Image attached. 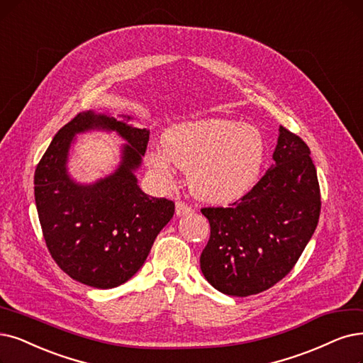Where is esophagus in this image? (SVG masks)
<instances>
[{"mask_svg": "<svg viewBox=\"0 0 363 363\" xmlns=\"http://www.w3.org/2000/svg\"><path fill=\"white\" fill-rule=\"evenodd\" d=\"M192 213V208L186 204L183 201H177L176 202V214L177 216H184V214H189Z\"/></svg>", "mask_w": 363, "mask_h": 363, "instance_id": "obj_1", "label": "esophagus"}]
</instances>
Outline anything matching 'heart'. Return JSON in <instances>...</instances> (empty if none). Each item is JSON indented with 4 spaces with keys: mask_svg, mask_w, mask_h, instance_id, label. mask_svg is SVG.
Listing matches in <instances>:
<instances>
[{
    "mask_svg": "<svg viewBox=\"0 0 363 363\" xmlns=\"http://www.w3.org/2000/svg\"><path fill=\"white\" fill-rule=\"evenodd\" d=\"M161 150L149 162L168 174L171 162L187 171L195 196L208 202H229L255 184L265 159V140L253 125L208 119L174 126L164 135Z\"/></svg>",
    "mask_w": 363,
    "mask_h": 363,
    "instance_id": "1",
    "label": "heart"
}]
</instances>
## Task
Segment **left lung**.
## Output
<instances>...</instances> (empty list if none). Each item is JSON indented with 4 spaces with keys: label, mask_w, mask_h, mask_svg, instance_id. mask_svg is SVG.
<instances>
[{
    "label": "left lung",
    "mask_w": 363,
    "mask_h": 363,
    "mask_svg": "<svg viewBox=\"0 0 363 363\" xmlns=\"http://www.w3.org/2000/svg\"><path fill=\"white\" fill-rule=\"evenodd\" d=\"M272 159L242 198L201 208L210 223L201 271L225 295H256L284 279L318 223L320 187L307 144L280 126Z\"/></svg>",
    "instance_id": "8db88e82"
}]
</instances>
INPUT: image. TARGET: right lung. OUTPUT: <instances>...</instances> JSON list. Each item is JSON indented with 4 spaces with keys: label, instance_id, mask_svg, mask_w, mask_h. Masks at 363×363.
<instances>
[{
    "label": "right lung",
    "instance_id": "add662e5",
    "mask_svg": "<svg viewBox=\"0 0 363 363\" xmlns=\"http://www.w3.org/2000/svg\"><path fill=\"white\" fill-rule=\"evenodd\" d=\"M91 128L116 130L128 144L108 178L79 185L66 172L67 150L76 133ZM147 143V129L89 110L62 126L40 159L34 195L43 237L57 267L76 281L96 289L128 281L172 219L174 202L150 198L134 176Z\"/></svg>",
    "mask_w": 363,
    "mask_h": 363
}]
</instances>
